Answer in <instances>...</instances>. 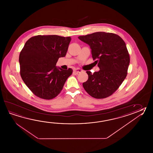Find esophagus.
Masks as SVG:
<instances>
[{
  "label": "esophagus",
  "mask_w": 153,
  "mask_h": 153,
  "mask_svg": "<svg viewBox=\"0 0 153 153\" xmlns=\"http://www.w3.org/2000/svg\"><path fill=\"white\" fill-rule=\"evenodd\" d=\"M74 72H75L76 74H78V73H79V72H81L82 71V70L80 69H74Z\"/></svg>",
  "instance_id": "34e87169"
}]
</instances>
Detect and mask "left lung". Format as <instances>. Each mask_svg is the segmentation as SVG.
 <instances>
[{"instance_id":"8db88e82","label":"left lung","mask_w":153,"mask_h":153,"mask_svg":"<svg viewBox=\"0 0 153 153\" xmlns=\"http://www.w3.org/2000/svg\"><path fill=\"white\" fill-rule=\"evenodd\" d=\"M78 39L90 46L92 57L100 68L93 74L87 71L88 79L83 83V87L94 98L109 97L127 76L130 56L125 42L118 35L105 32H96Z\"/></svg>"}]
</instances>
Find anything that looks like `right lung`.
<instances>
[{
	"label": "right lung",
	"instance_id": "obj_1",
	"mask_svg": "<svg viewBox=\"0 0 153 153\" xmlns=\"http://www.w3.org/2000/svg\"><path fill=\"white\" fill-rule=\"evenodd\" d=\"M71 40L56 35H37L25 42L19 56L20 74L36 96L51 100L62 90L73 71L62 70L56 64L65 56Z\"/></svg>",
	"mask_w": 153,
	"mask_h": 153
}]
</instances>
